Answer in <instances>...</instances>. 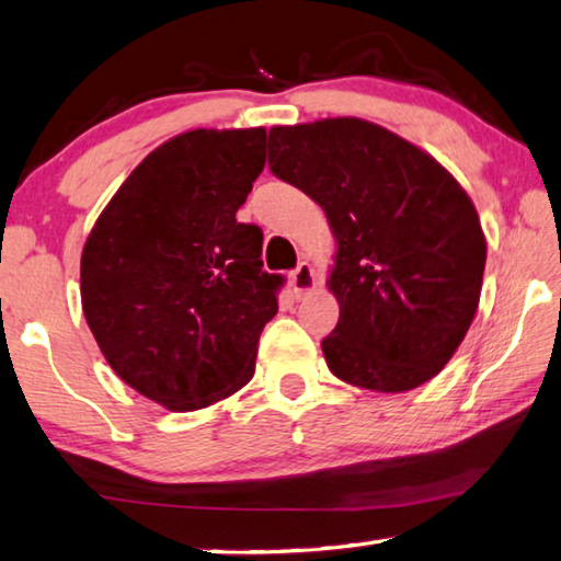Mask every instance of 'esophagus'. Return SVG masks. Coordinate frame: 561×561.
Listing matches in <instances>:
<instances>
[{"label": "esophagus", "instance_id": "esophagus-1", "mask_svg": "<svg viewBox=\"0 0 561 561\" xmlns=\"http://www.w3.org/2000/svg\"><path fill=\"white\" fill-rule=\"evenodd\" d=\"M314 287H317L314 270H311L309 262H301L299 267L291 272V289H294V297H304V294H309Z\"/></svg>", "mask_w": 561, "mask_h": 561}]
</instances>
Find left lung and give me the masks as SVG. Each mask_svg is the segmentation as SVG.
Listing matches in <instances>:
<instances>
[{"instance_id":"1","label":"left lung","mask_w":561,"mask_h":561,"mask_svg":"<svg viewBox=\"0 0 561 561\" xmlns=\"http://www.w3.org/2000/svg\"><path fill=\"white\" fill-rule=\"evenodd\" d=\"M270 168L324 207L339 250L329 371L381 393L443 371L478 311L488 244L468 193L425 150L360 118L270 130Z\"/></svg>"}]
</instances>
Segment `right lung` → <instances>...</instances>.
<instances>
[{"mask_svg":"<svg viewBox=\"0 0 561 561\" xmlns=\"http://www.w3.org/2000/svg\"><path fill=\"white\" fill-rule=\"evenodd\" d=\"M267 130H187L156 148L83 244L81 304L108 366L170 411L213 405L254 376L282 274L237 222Z\"/></svg>","mask_w":561,"mask_h":561,"instance_id":"obj_1","label":"right lung"}]
</instances>
